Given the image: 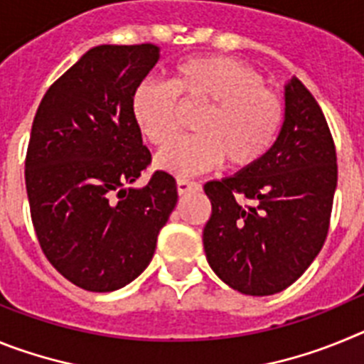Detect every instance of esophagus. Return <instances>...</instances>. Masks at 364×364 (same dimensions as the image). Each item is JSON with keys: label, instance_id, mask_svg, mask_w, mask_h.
<instances>
[{"label": "esophagus", "instance_id": "esophagus-1", "mask_svg": "<svg viewBox=\"0 0 364 364\" xmlns=\"http://www.w3.org/2000/svg\"><path fill=\"white\" fill-rule=\"evenodd\" d=\"M200 189V184L198 182H193V180H186V178H178L176 180V191L178 195H186L189 191H198Z\"/></svg>", "mask_w": 364, "mask_h": 364}]
</instances>
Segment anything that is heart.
Returning a JSON list of instances; mask_svg holds the SVG:
<instances>
[{"label": "heart", "mask_w": 364, "mask_h": 364, "mask_svg": "<svg viewBox=\"0 0 364 364\" xmlns=\"http://www.w3.org/2000/svg\"><path fill=\"white\" fill-rule=\"evenodd\" d=\"M178 100L208 105L193 136L178 138L156 156L162 171L197 175L226 160L246 169L272 151L284 124V102L264 85L259 70L226 56H195L173 69L171 82L144 78L129 98L131 118L153 146H164L178 127Z\"/></svg>", "instance_id": "heart-1"}]
</instances>
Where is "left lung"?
Here are the masks:
<instances>
[{"mask_svg":"<svg viewBox=\"0 0 364 364\" xmlns=\"http://www.w3.org/2000/svg\"><path fill=\"white\" fill-rule=\"evenodd\" d=\"M336 188L330 127L311 92L294 78L272 151L235 176L204 186L211 217L202 240L211 269L253 297L286 290L326 240Z\"/></svg>","mask_w":364,"mask_h":364,"instance_id":"1","label":"left lung"}]
</instances>
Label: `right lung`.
I'll return each mask as SVG.
<instances>
[{"label": "right lung", "mask_w": 364, "mask_h": 364, "mask_svg": "<svg viewBox=\"0 0 364 364\" xmlns=\"http://www.w3.org/2000/svg\"><path fill=\"white\" fill-rule=\"evenodd\" d=\"M159 62V47L100 45L47 89L32 122L25 186L41 252L67 281L112 291L140 275L175 210L176 182L154 171L131 118L134 85Z\"/></svg>", "instance_id": "1"}]
</instances>
